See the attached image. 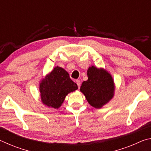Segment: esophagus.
Masks as SVG:
<instances>
[{
  "label": "esophagus",
  "mask_w": 151,
  "mask_h": 151,
  "mask_svg": "<svg viewBox=\"0 0 151 151\" xmlns=\"http://www.w3.org/2000/svg\"><path fill=\"white\" fill-rule=\"evenodd\" d=\"M76 84H77L78 87L79 88H80V86H81V81L80 80H76Z\"/></svg>",
  "instance_id": "1"
}]
</instances>
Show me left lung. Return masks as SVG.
<instances>
[{
  "instance_id": "left-lung-1",
  "label": "left lung",
  "mask_w": 151,
  "mask_h": 151,
  "mask_svg": "<svg viewBox=\"0 0 151 151\" xmlns=\"http://www.w3.org/2000/svg\"><path fill=\"white\" fill-rule=\"evenodd\" d=\"M88 80L82 83L80 91L92 106L101 109L113 98L115 91L112 75L103 68L91 66L87 70Z\"/></svg>"
}]
</instances>
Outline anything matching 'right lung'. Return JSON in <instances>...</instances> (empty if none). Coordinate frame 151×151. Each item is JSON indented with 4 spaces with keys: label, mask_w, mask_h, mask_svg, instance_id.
I'll return each mask as SVG.
<instances>
[{
    "label": "right lung",
    "mask_w": 151,
    "mask_h": 151,
    "mask_svg": "<svg viewBox=\"0 0 151 151\" xmlns=\"http://www.w3.org/2000/svg\"><path fill=\"white\" fill-rule=\"evenodd\" d=\"M77 88V85L70 78L69 74L58 66L39 83L42 104L55 109L60 107L68 93L75 91Z\"/></svg>",
    "instance_id": "obj_1"
}]
</instances>
